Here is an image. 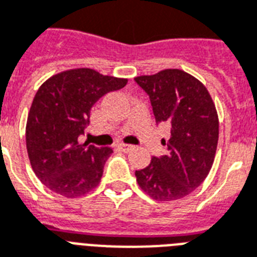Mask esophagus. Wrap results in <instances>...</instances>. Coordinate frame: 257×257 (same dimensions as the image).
Segmentation results:
<instances>
[{"instance_id":"obj_1","label":"esophagus","mask_w":257,"mask_h":257,"mask_svg":"<svg viewBox=\"0 0 257 257\" xmlns=\"http://www.w3.org/2000/svg\"><path fill=\"white\" fill-rule=\"evenodd\" d=\"M118 149L120 151H123V153H127V151H130L131 149H133V146H131V145H124V143H120V145H118Z\"/></svg>"}]
</instances>
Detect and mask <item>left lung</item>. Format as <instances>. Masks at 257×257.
Segmentation results:
<instances>
[{
	"label": "left lung",
	"mask_w": 257,
	"mask_h": 257,
	"mask_svg": "<svg viewBox=\"0 0 257 257\" xmlns=\"http://www.w3.org/2000/svg\"><path fill=\"white\" fill-rule=\"evenodd\" d=\"M135 83L149 95L156 123H169L164 156L135 170L143 192L154 200L182 198L202 184L213 165L218 141L216 107L204 84L180 69H165Z\"/></svg>",
	"instance_id": "1"
}]
</instances>
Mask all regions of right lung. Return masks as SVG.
I'll use <instances>...</instances> for the list:
<instances>
[{"label": "right lung", "instance_id": "obj_1", "mask_svg": "<svg viewBox=\"0 0 257 257\" xmlns=\"http://www.w3.org/2000/svg\"><path fill=\"white\" fill-rule=\"evenodd\" d=\"M126 83V79L79 68L55 75L40 87L28 115L25 137L32 169L48 189L79 197L99 184L112 149L80 143L79 137L89 124L93 104Z\"/></svg>", "mask_w": 257, "mask_h": 257}]
</instances>
